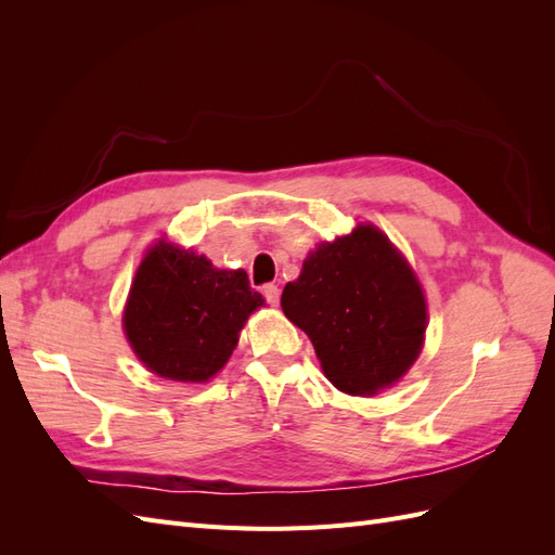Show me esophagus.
<instances>
[{
  "label": "esophagus",
  "mask_w": 555,
  "mask_h": 555,
  "mask_svg": "<svg viewBox=\"0 0 555 555\" xmlns=\"http://www.w3.org/2000/svg\"><path fill=\"white\" fill-rule=\"evenodd\" d=\"M263 296H266V300H268V306H278L280 304V289H278V284H266L263 287Z\"/></svg>",
  "instance_id": "34e87169"
}]
</instances>
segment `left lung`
<instances>
[{
  "instance_id": "8db88e82",
  "label": "left lung",
  "mask_w": 555,
  "mask_h": 555,
  "mask_svg": "<svg viewBox=\"0 0 555 555\" xmlns=\"http://www.w3.org/2000/svg\"><path fill=\"white\" fill-rule=\"evenodd\" d=\"M280 304L312 340L328 382L349 396L389 389L424 347L428 312L422 284L373 224L319 243Z\"/></svg>"
}]
</instances>
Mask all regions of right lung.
I'll use <instances>...</instances> for the list:
<instances>
[{
    "instance_id": "add662e5",
    "label": "right lung",
    "mask_w": 555,
    "mask_h": 555,
    "mask_svg": "<svg viewBox=\"0 0 555 555\" xmlns=\"http://www.w3.org/2000/svg\"><path fill=\"white\" fill-rule=\"evenodd\" d=\"M263 306L245 271L159 241L147 249L125 306V333L147 371L173 382H208Z\"/></svg>"
}]
</instances>
